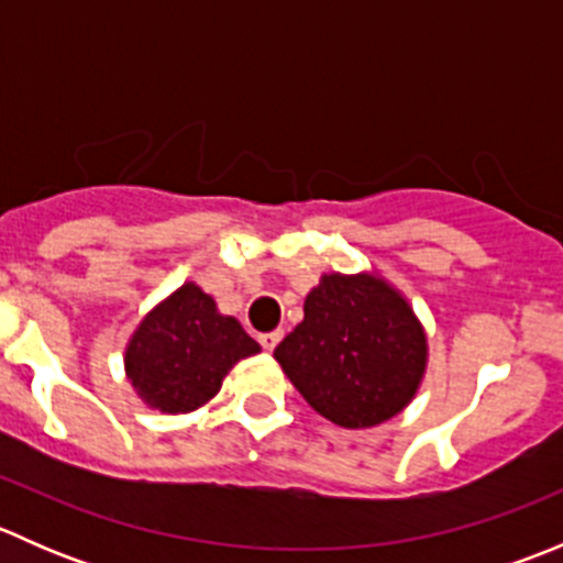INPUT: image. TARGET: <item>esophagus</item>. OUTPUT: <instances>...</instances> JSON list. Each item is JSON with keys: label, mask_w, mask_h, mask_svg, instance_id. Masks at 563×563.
<instances>
[{"label": "esophagus", "mask_w": 563, "mask_h": 563, "mask_svg": "<svg viewBox=\"0 0 563 563\" xmlns=\"http://www.w3.org/2000/svg\"><path fill=\"white\" fill-rule=\"evenodd\" d=\"M283 340V332H266L258 334V343L264 345V351H275V345Z\"/></svg>", "instance_id": "esophagus-1"}]
</instances>
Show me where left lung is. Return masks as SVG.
<instances>
[{
	"label": "left lung",
	"mask_w": 563,
	"mask_h": 563,
	"mask_svg": "<svg viewBox=\"0 0 563 563\" xmlns=\"http://www.w3.org/2000/svg\"><path fill=\"white\" fill-rule=\"evenodd\" d=\"M299 395L340 428H376L417 395L428 334L408 299L376 272H329L305 318L275 349Z\"/></svg>",
	"instance_id": "8db88e82"
}]
</instances>
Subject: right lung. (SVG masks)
<instances>
[{
    "label": "right lung",
    "instance_id": "add662e5",
    "mask_svg": "<svg viewBox=\"0 0 563 563\" xmlns=\"http://www.w3.org/2000/svg\"><path fill=\"white\" fill-rule=\"evenodd\" d=\"M258 351L234 316L185 283L141 318L124 349V373L146 406L190 413L218 395L236 362Z\"/></svg>",
    "mask_w": 563,
    "mask_h": 563
}]
</instances>
